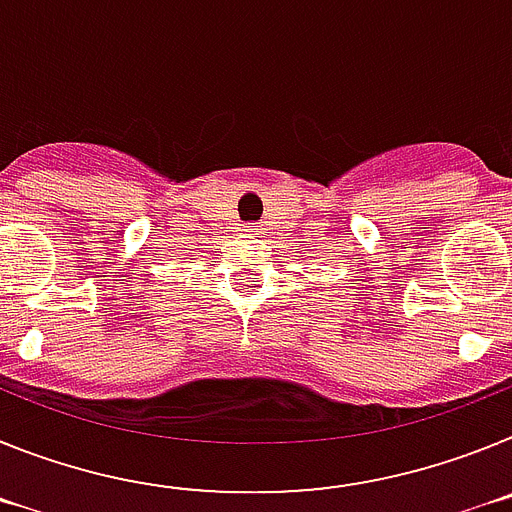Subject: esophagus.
<instances>
[{
  "mask_svg": "<svg viewBox=\"0 0 512 512\" xmlns=\"http://www.w3.org/2000/svg\"><path fill=\"white\" fill-rule=\"evenodd\" d=\"M247 231H257V224H252V226H247Z\"/></svg>",
  "mask_w": 512,
  "mask_h": 512,
  "instance_id": "1",
  "label": "esophagus"
}]
</instances>
